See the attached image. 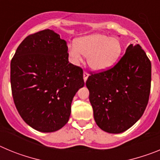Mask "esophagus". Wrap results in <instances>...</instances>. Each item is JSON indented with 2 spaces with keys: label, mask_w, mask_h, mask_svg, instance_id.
<instances>
[{
  "label": "esophagus",
  "mask_w": 160,
  "mask_h": 160,
  "mask_svg": "<svg viewBox=\"0 0 160 160\" xmlns=\"http://www.w3.org/2000/svg\"><path fill=\"white\" fill-rule=\"evenodd\" d=\"M88 77H89L88 73H87V72H84V73H83V79H84L85 82H87V78H88Z\"/></svg>",
  "instance_id": "esophagus-1"
}]
</instances>
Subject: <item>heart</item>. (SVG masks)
<instances>
[{"label": "heart", "mask_w": 160, "mask_h": 160, "mask_svg": "<svg viewBox=\"0 0 160 160\" xmlns=\"http://www.w3.org/2000/svg\"><path fill=\"white\" fill-rule=\"evenodd\" d=\"M122 50V43L118 38L101 32L78 38L74 45L68 46V54L73 64L81 62L83 55L87 57L89 67L96 72L108 70L114 66Z\"/></svg>", "instance_id": "heart-1"}]
</instances>
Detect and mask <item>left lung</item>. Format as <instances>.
Returning a JSON list of instances; mask_svg holds the SVG:
<instances>
[{"label":"left lung","mask_w":160,"mask_h":160,"mask_svg":"<svg viewBox=\"0 0 160 160\" xmlns=\"http://www.w3.org/2000/svg\"><path fill=\"white\" fill-rule=\"evenodd\" d=\"M152 64L138 44L130 45L114 67L87 80L89 99L97 125L119 134L142 117L149 99Z\"/></svg>","instance_id":"8db88e82"}]
</instances>
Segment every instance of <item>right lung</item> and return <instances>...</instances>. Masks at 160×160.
<instances>
[{"mask_svg":"<svg viewBox=\"0 0 160 160\" xmlns=\"http://www.w3.org/2000/svg\"><path fill=\"white\" fill-rule=\"evenodd\" d=\"M65 40L51 29L25 38L10 64L15 106L22 119L41 132H53L70 118L71 102L84 87L81 68L69 63Z\"/></svg>","mask_w":160,"mask_h":160,"instance_id":"obj_1","label":"right lung"}]
</instances>
